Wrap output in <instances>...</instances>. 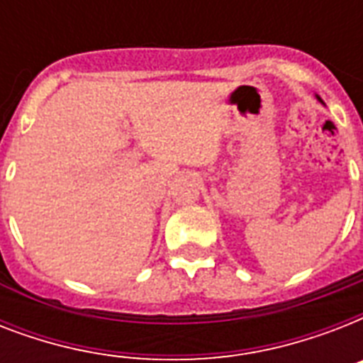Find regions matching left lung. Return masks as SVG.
Here are the masks:
<instances>
[{
	"mask_svg": "<svg viewBox=\"0 0 363 363\" xmlns=\"http://www.w3.org/2000/svg\"><path fill=\"white\" fill-rule=\"evenodd\" d=\"M316 99H318V101H320V104H324V101H322V99H320V96H316Z\"/></svg>",
	"mask_w": 363,
	"mask_h": 363,
	"instance_id": "8db88e82",
	"label": "left lung"
}]
</instances>
